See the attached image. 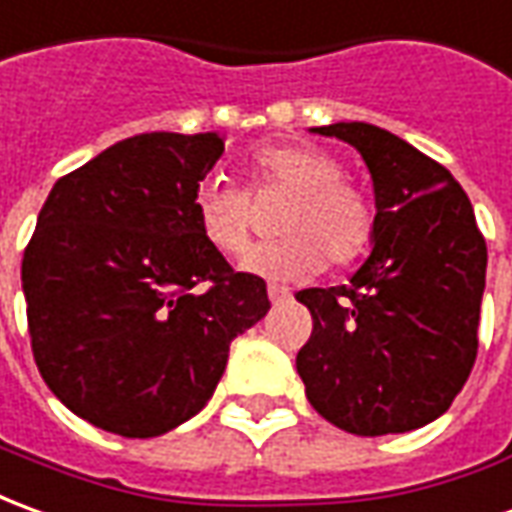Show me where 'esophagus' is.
<instances>
[{
	"label": "esophagus",
	"instance_id": "34e87169",
	"mask_svg": "<svg viewBox=\"0 0 512 512\" xmlns=\"http://www.w3.org/2000/svg\"><path fill=\"white\" fill-rule=\"evenodd\" d=\"M267 297H270L273 303H281V300H286V297H289V289H286V286L270 284L267 286Z\"/></svg>",
	"mask_w": 512,
	"mask_h": 512
}]
</instances>
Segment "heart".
<instances>
[{"instance_id":"heart-1","label":"heart","mask_w":512,"mask_h":512,"mask_svg":"<svg viewBox=\"0 0 512 512\" xmlns=\"http://www.w3.org/2000/svg\"><path fill=\"white\" fill-rule=\"evenodd\" d=\"M286 195L275 228L284 234L242 259L248 273L300 278L331 262H355L375 234V206L342 176L339 159L320 148L281 143L250 157L248 190L223 176H206L192 192V217L201 237L223 256H239L253 234V198Z\"/></svg>"}]
</instances>
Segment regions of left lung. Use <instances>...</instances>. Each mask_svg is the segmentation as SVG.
I'll return each mask as SVG.
<instances>
[{"instance_id": "8db88e82", "label": "left lung", "mask_w": 512, "mask_h": 512, "mask_svg": "<svg viewBox=\"0 0 512 512\" xmlns=\"http://www.w3.org/2000/svg\"><path fill=\"white\" fill-rule=\"evenodd\" d=\"M358 148L375 190V248L350 284L303 289L297 375L322 419L355 436L408 433L447 411L477 358L488 248L444 165L372 123L317 129Z\"/></svg>"}]
</instances>
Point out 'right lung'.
I'll return each mask as SVG.
<instances>
[{
	"label": "right lung",
	"instance_id": "add662e5",
	"mask_svg": "<svg viewBox=\"0 0 512 512\" xmlns=\"http://www.w3.org/2000/svg\"><path fill=\"white\" fill-rule=\"evenodd\" d=\"M217 132H148L54 181L24 248L21 284L41 378L107 433L154 438L204 408L228 344L270 308L195 226L192 192Z\"/></svg>",
	"mask_w": 512,
	"mask_h": 512
}]
</instances>
